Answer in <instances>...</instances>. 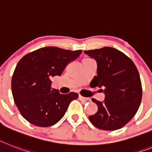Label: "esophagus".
I'll return each mask as SVG.
<instances>
[{
	"mask_svg": "<svg viewBox=\"0 0 152 152\" xmlns=\"http://www.w3.org/2000/svg\"><path fill=\"white\" fill-rule=\"evenodd\" d=\"M79 98H80V100H82V101H88L89 100V99L86 97H84V96H83L80 95L79 96Z\"/></svg>",
	"mask_w": 152,
	"mask_h": 152,
	"instance_id": "obj_1",
	"label": "esophagus"
}]
</instances>
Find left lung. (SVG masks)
I'll list each match as a JSON object with an SVG mask.
<instances>
[{
  "instance_id": "8db88e82",
  "label": "left lung",
  "mask_w": 152,
  "mask_h": 152,
  "mask_svg": "<svg viewBox=\"0 0 152 152\" xmlns=\"http://www.w3.org/2000/svg\"><path fill=\"white\" fill-rule=\"evenodd\" d=\"M97 62V76L90 86L104 88L105 99H92L97 112L89 117L96 127L115 131L125 126L137 113L142 98L139 72L133 61L121 51L111 47L84 51Z\"/></svg>"
}]
</instances>
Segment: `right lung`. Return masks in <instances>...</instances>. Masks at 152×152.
Returning a JSON list of instances; mask_svg holds the SVG:
<instances>
[{
    "instance_id": "obj_1",
    "label": "right lung",
    "mask_w": 152,
    "mask_h": 152,
    "mask_svg": "<svg viewBox=\"0 0 152 152\" xmlns=\"http://www.w3.org/2000/svg\"><path fill=\"white\" fill-rule=\"evenodd\" d=\"M82 51L58 47H44L29 52L16 66L11 80V90L18 109L29 123L39 127L54 125L64 116L78 94H59L51 88V79L61 76L70 62Z\"/></svg>"
}]
</instances>
